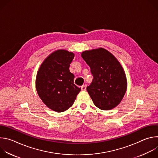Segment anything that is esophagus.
I'll return each instance as SVG.
<instances>
[{"label":"esophagus","instance_id":"esophagus-1","mask_svg":"<svg viewBox=\"0 0 158 158\" xmlns=\"http://www.w3.org/2000/svg\"><path fill=\"white\" fill-rule=\"evenodd\" d=\"M81 90L83 91H85L86 90V85H83L81 86Z\"/></svg>","mask_w":158,"mask_h":158}]
</instances>
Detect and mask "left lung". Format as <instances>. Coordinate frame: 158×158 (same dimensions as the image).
<instances>
[{
  "label": "left lung",
  "instance_id": "obj_1",
  "mask_svg": "<svg viewBox=\"0 0 158 158\" xmlns=\"http://www.w3.org/2000/svg\"><path fill=\"white\" fill-rule=\"evenodd\" d=\"M81 56L93 76L87 91L95 106L101 110L116 107L127 89L126 76L119 62L103 48L84 51Z\"/></svg>",
  "mask_w": 158,
  "mask_h": 158
}]
</instances>
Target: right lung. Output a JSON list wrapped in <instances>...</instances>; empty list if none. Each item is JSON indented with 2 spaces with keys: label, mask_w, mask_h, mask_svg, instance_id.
Segmentation results:
<instances>
[{
  "label": "right lung",
  "mask_w": 158,
  "mask_h": 158,
  "mask_svg": "<svg viewBox=\"0 0 158 158\" xmlns=\"http://www.w3.org/2000/svg\"><path fill=\"white\" fill-rule=\"evenodd\" d=\"M74 54L65 50H57L51 54L38 70L35 87L42 102L49 109L64 112L71 107L81 91L74 84V75L69 66Z\"/></svg>",
  "instance_id": "obj_1"
}]
</instances>
